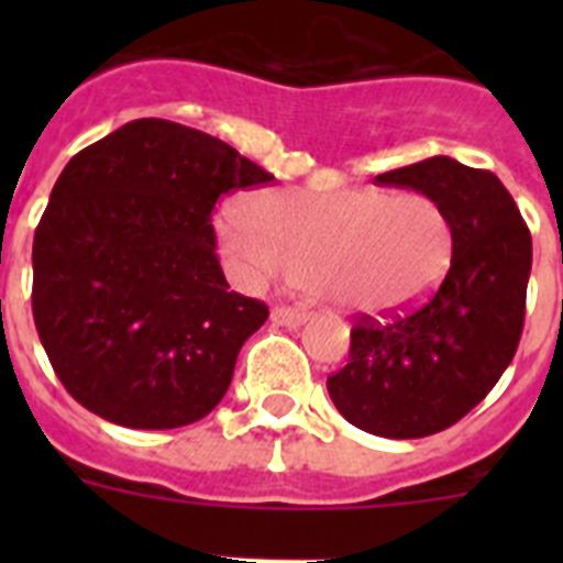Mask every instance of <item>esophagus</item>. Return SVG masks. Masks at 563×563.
I'll return each instance as SVG.
<instances>
[{
    "instance_id": "1",
    "label": "esophagus",
    "mask_w": 563,
    "mask_h": 563,
    "mask_svg": "<svg viewBox=\"0 0 563 563\" xmlns=\"http://www.w3.org/2000/svg\"><path fill=\"white\" fill-rule=\"evenodd\" d=\"M307 312L296 310V307H273L271 310V321L278 327H287V330H296V327L307 324Z\"/></svg>"
}]
</instances>
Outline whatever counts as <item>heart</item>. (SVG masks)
I'll list each match as a JSON object with an SVG mask.
<instances>
[{"mask_svg":"<svg viewBox=\"0 0 563 563\" xmlns=\"http://www.w3.org/2000/svg\"><path fill=\"white\" fill-rule=\"evenodd\" d=\"M222 256L239 278H305L350 316L386 318L422 305L451 267L454 231L431 197L380 188H276L256 202H222Z\"/></svg>","mask_w":563,"mask_h":563,"instance_id":"obj_1","label":"heart"}]
</instances>
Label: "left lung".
Instances as JSON below:
<instances>
[{
    "instance_id": "obj_1",
    "label": "left lung",
    "mask_w": 563,
    "mask_h": 563,
    "mask_svg": "<svg viewBox=\"0 0 563 563\" xmlns=\"http://www.w3.org/2000/svg\"><path fill=\"white\" fill-rule=\"evenodd\" d=\"M375 180L431 197L451 220L454 253L426 305L352 330L350 363L327 377V391L361 431L417 440L462 420L514 361L533 242L499 177L454 157L440 154Z\"/></svg>"
}]
</instances>
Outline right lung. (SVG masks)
Listing matches in <instances>:
<instances>
[{"label":"right lung","instance_id":"add662e5","mask_svg":"<svg viewBox=\"0 0 563 563\" xmlns=\"http://www.w3.org/2000/svg\"><path fill=\"white\" fill-rule=\"evenodd\" d=\"M273 174L220 137L141 118L64 166L33 239V318L58 380L126 429L202 420L267 307L228 290L211 208Z\"/></svg>","mask_w":563,"mask_h":563}]
</instances>
